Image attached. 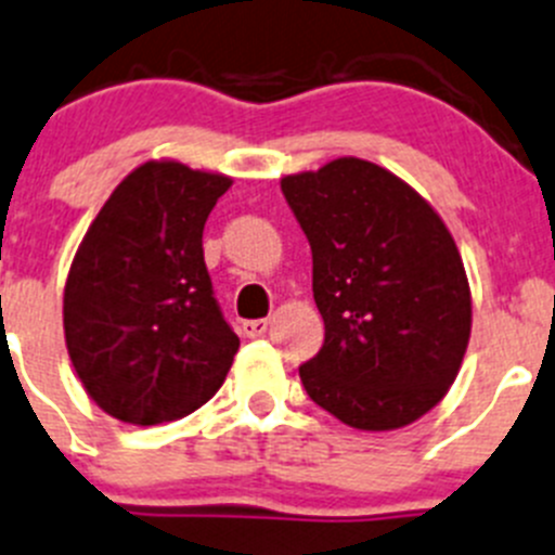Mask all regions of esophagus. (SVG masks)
Instances as JSON below:
<instances>
[{
    "mask_svg": "<svg viewBox=\"0 0 555 555\" xmlns=\"http://www.w3.org/2000/svg\"><path fill=\"white\" fill-rule=\"evenodd\" d=\"M267 330H269V321L267 319L242 321V335H245V337H261Z\"/></svg>",
    "mask_w": 555,
    "mask_h": 555,
    "instance_id": "1",
    "label": "esophagus"
}]
</instances>
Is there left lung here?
Masks as SVG:
<instances>
[{
    "mask_svg": "<svg viewBox=\"0 0 555 555\" xmlns=\"http://www.w3.org/2000/svg\"><path fill=\"white\" fill-rule=\"evenodd\" d=\"M313 253L324 346L310 400L360 430L411 425L447 395L472 335V292L436 209L376 163L337 157L281 179Z\"/></svg>",
    "mask_w": 555,
    "mask_h": 555,
    "instance_id": "obj_1",
    "label": "left lung"
}]
</instances>
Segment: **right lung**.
<instances>
[{
  "mask_svg": "<svg viewBox=\"0 0 555 555\" xmlns=\"http://www.w3.org/2000/svg\"><path fill=\"white\" fill-rule=\"evenodd\" d=\"M223 173L150 160L116 184L65 283V343L89 398L114 420L160 425L202 409L240 337L204 263Z\"/></svg>",
  "mask_w": 555,
  "mask_h": 555,
  "instance_id": "1",
  "label": "right lung"
}]
</instances>
